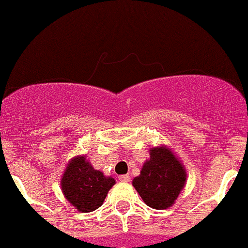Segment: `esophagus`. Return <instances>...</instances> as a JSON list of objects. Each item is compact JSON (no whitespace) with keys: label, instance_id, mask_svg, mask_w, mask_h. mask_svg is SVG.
I'll list each match as a JSON object with an SVG mask.
<instances>
[{"label":"esophagus","instance_id":"esophagus-1","mask_svg":"<svg viewBox=\"0 0 248 248\" xmlns=\"http://www.w3.org/2000/svg\"><path fill=\"white\" fill-rule=\"evenodd\" d=\"M118 178H119V181H122V182H129L130 181L129 175H121Z\"/></svg>","mask_w":248,"mask_h":248}]
</instances>
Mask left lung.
Listing matches in <instances>:
<instances>
[{
	"mask_svg": "<svg viewBox=\"0 0 248 248\" xmlns=\"http://www.w3.org/2000/svg\"><path fill=\"white\" fill-rule=\"evenodd\" d=\"M149 156L132 186L147 206L155 210L171 207L187 181L185 166L165 146L152 148Z\"/></svg>",
	"mask_w": 248,
	"mask_h": 248,
	"instance_id": "obj_1",
	"label": "left lung"
}]
</instances>
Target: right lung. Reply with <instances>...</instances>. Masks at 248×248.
Returning <instances> with one entry per match:
<instances>
[{"instance_id": "right-lung-1", "label": "right lung", "mask_w": 248, "mask_h": 248, "mask_svg": "<svg viewBox=\"0 0 248 248\" xmlns=\"http://www.w3.org/2000/svg\"><path fill=\"white\" fill-rule=\"evenodd\" d=\"M114 185L113 177L95 170L84 155L71 159L61 178L63 195L80 212H92L101 206Z\"/></svg>"}]
</instances>
